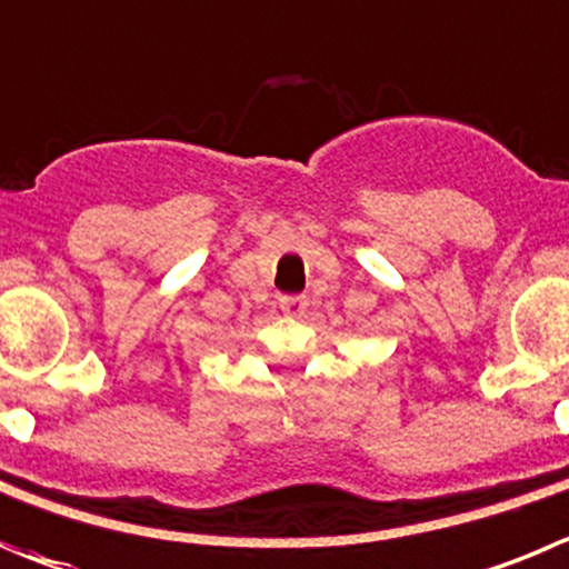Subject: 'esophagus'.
Segmentation results:
<instances>
[{
    "label": "esophagus",
    "instance_id": "obj_1",
    "mask_svg": "<svg viewBox=\"0 0 569 569\" xmlns=\"http://www.w3.org/2000/svg\"><path fill=\"white\" fill-rule=\"evenodd\" d=\"M279 307L288 312V316H301V312L307 310V296H279Z\"/></svg>",
    "mask_w": 569,
    "mask_h": 569
}]
</instances>
